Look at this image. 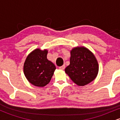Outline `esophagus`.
Segmentation results:
<instances>
[{"mask_svg": "<svg viewBox=\"0 0 120 120\" xmlns=\"http://www.w3.org/2000/svg\"><path fill=\"white\" fill-rule=\"evenodd\" d=\"M65 68V65H62L61 67H59V69L61 70H64Z\"/></svg>", "mask_w": 120, "mask_h": 120, "instance_id": "esophagus-1", "label": "esophagus"}]
</instances>
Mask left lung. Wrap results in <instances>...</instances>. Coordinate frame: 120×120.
Returning <instances> with one entry per match:
<instances>
[{
  "instance_id": "1",
  "label": "left lung",
  "mask_w": 120,
  "mask_h": 120,
  "mask_svg": "<svg viewBox=\"0 0 120 120\" xmlns=\"http://www.w3.org/2000/svg\"><path fill=\"white\" fill-rule=\"evenodd\" d=\"M70 64L65 71L78 86H85L97 76L99 66L93 53L85 47L74 48L71 52Z\"/></svg>"
}]
</instances>
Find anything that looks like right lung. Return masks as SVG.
<instances>
[{
    "instance_id": "right-lung-1",
    "label": "right lung",
    "mask_w": 120,
    "mask_h": 120,
    "mask_svg": "<svg viewBox=\"0 0 120 120\" xmlns=\"http://www.w3.org/2000/svg\"><path fill=\"white\" fill-rule=\"evenodd\" d=\"M47 50L36 49L27 56L25 61V75L30 83L43 87L50 82L56 69L55 65L47 59Z\"/></svg>"
}]
</instances>
